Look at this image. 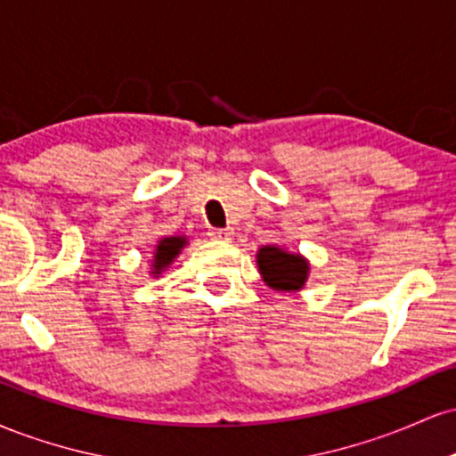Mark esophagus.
<instances>
[{
	"label": "esophagus",
	"instance_id": "34e87169",
	"mask_svg": "<svg viewBox=\"0 0 456 456\" xmlns=\"http://www.w3.org/2000/svg\"><path fill=\"white\" fill-rule=\"evenodd\" d=\"M210 235L212 238H216V240H224V242H227V240H232L233 238V229H210Z\"/></svg>",
	"mask_w": 456,
	"mask_h": 456
}]
</instances>
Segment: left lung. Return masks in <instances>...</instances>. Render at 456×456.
<instances>
[{
    "label": "left lung",
    "mask_w": 456,
    "mask_h": 456,
    "mask_svg": "<svg viewBox=\"0 0 456 456\" xmlns=\"http://www.w3.org/2000/svg\"><path fill=\"white\" fill-rule=\"evenodd\" d=\"M261 281L279 294H297L305 289L311 264L302 253L281 248L276 244L261 246L255 255Z\"/></svg>",
    "instance_id": "1"
}]
</instances>
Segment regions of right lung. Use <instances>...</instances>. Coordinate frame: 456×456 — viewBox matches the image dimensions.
I'll return each mask as SVG.
<instances>
[{
	"label": "right lung",
	"instance_id": "right-lung-1",
	"mask_svg": "<svg viewBox=\"0 0 456 456\" xmlns=\"http://www.w3.org/2000/svg\"><path fill=\"white\" fill-rule=\"evenodd\" d=\"M188 244L186 235H165L160 238L154 246V253H151V265L150 274L159 276L174 264L177 255L182 253V248Z\"/></svg>",
	"mask_w": 456,
	"mask_h": 456
}]
</instances>
